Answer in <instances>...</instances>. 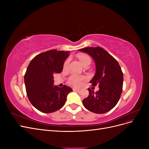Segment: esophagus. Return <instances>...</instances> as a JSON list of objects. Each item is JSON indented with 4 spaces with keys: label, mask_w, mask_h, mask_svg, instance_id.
Masks as SVG:
<instances>
[{
    "label": "esophagus",
    "mask_w": 149,
    "mask_h": 149,
    "mask_svg": "<svg viewBox=\"0 0 149 149\" xmlns=\"http://www.w3.org/2000/svg\"><path fill=\"white\" fill-rule=\"evenodd\" d=\"M73 91L78 93V92H79V91H80V89H73Z\"/></svg>",
    "instance_id": "obj_1"
}]
</instances>
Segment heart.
Here are the masks:
<instances>
[{"mask_svg": "<svg viewBox=\"0 0 149 149\" xmlns=\"http://www.w3.org/2000/svg\"><path fill=\"white\" fill-rule=\"evenodd\" d=\"M79 59L81 61V63L83 65V66L86 65L88 63H91V58L89 56L83 55V56H79ZM69 61L66 60L64 63L63 65V68L66 69L68 66ZM84 79V78L83 76H79L77 74H72L68 79V84L74 87H78L79 86L81 85Z\"/></svg>", "mask_w": 149, "mask_h": 149, "instance_id": "b5f03b06", "label": "heart"}]
</instances>
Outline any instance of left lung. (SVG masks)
<instances>
[{
    "label": "left lung",
    "instance_id": "left-lung-1",
    "mask_svg": "<svg viewBox=\"0 0 149 149\" xmlns=\"http://www.w3.org/2000/svg\"><path fill=\"white\" fill-rule=\"evenodd\" d=\"M79 51L88 53L95 62L96 73L89 83L93 86L98 84L100 88L96 92L88 88L89 96L83 100V106L94 113H106L115 107L123 91L121 68L113 56L100 47L83 48Z\"/></svg>",
    "mask_w": 149,
    "mask_h": 149
}]
</instances>
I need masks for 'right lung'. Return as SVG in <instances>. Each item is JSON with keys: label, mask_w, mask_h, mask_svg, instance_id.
Masks as SVG:
<instances>
[{"label": "right lung", "mask_w": 149, "mask_h": 149, "mask_svg": "<svg viewBox=\"0 0 149 149\" xmlns=\"http://www.w3.org/2000/svg\"><path fill=\"white\" fill-rule=\"evenodd\" d=\"M70 52L52 49L33 58L26 69L24 81L29 100L36 109L43 113L59 110L65 105L68 93L73 91L64 85H53L55 73H60Z\"/></svg>", "instance_id": "right-lung-1"}]
</instances>
